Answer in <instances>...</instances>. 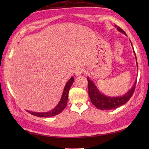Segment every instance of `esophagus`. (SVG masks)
<instances>
[{"label":"esophagus","mask_w":149,"mask_h":149,"mask_svg":"<svg viewBox=\"0 0 149 149\" xmlns=\"http://www.w3.org/2000/svg\"><path fill=\"white\" fill-rule=\"evenodd\" d=\"M83 72H84V69L79 67L75 70V75H76V76H78V75H81Z\"/></svg>","instance_id":"34e87169"}]
</instances>
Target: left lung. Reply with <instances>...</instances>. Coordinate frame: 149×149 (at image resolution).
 Here are the masks:
<instances>
[{"instance_id": "8db88e82", "label": "left lung", "mask_w": 149, "mask_h": 149, "mask_svg": "<svg viewBox=\"0 0 149 149\" xmlns=\"http://www.w3.org/2000/svg\"><path fill=\"white\" fill-rule=\"evenodd\" d=\"M115 26L117 28V30L120 31V32H121L123 34H125V35H127L126 33L124 32V31L122 30L121 28L116 26V25ZM132 49H133V47H132ZM133 52L134 54L136 60V65L138 68L137 59L134 50ZM87 80L88 82V94H89L90 99L93 105L95 106L97 108L100 110L114 109L123 105V104H125V103H127L128 102V100L131 99L132 94L134 93L136 84L137 81L136 79V81L134 82L132 87L127 93L123 95L118 97H109L106 96L105 95L101 93L100 91L98 90V88L95 86V84H94L93 82L92 81H91L88 77H87Z\"/></svg>"}]
</instances>
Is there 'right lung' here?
Returning <instances> with one entry per match:
<instances>
[{
	"label": "right lung",
	"instance_id": "right-lung-1",
	"mask_svg": "<svg viewBox=\"0 0 149 149\" xmlns=\"http://www.w3.org/2000/svg\"><path fill=\"white\" fill-rule=\"evenodd\" d=\"M74 81V79L73 77H72L70 79L69 81L66 83L64 90H63V92L62 94V97L61 98V100H60L59 102L58 103V105L56 106L55 108L52 109L51 111L48 112H45V113H37V112H33V111H27V112H29L31 115L36 116H40V117H50L58 115L60 113L63 111V110L65 108L66 106V104H67V100L68 98V92L69 90L70 89V87L72 85Z\"/></svg>",
	"mask_w": 149,
	"mask_h": 149
}]
</instances>
